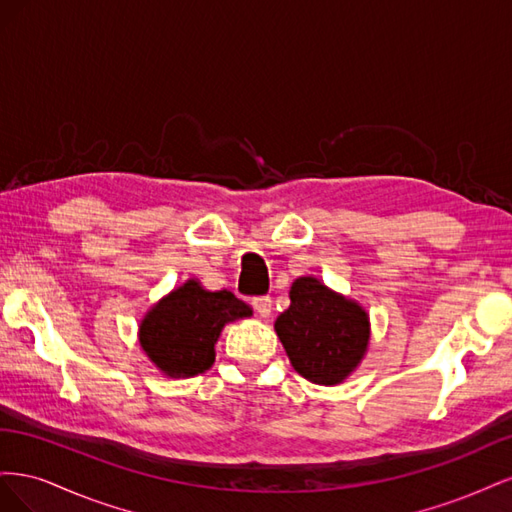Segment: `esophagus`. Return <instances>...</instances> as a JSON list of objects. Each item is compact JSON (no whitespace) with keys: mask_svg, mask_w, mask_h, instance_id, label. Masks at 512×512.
<instances>
[{"mask_svg":"<svg viewBox=\"0 0 512 512\" xmlns=\"http://www.w3.org/2000/svg\"><path fill=\"white\" fill-rule=\"evenodd\" d=\"M271 303H273L271 297H254V301H252L258 316H262V318H269L271 316Z\"/></svg>","mask_w":512,"mask_h":512,"instance_id":"esophagus-1","label":"esophagus"}]
</instances>
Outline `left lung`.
I'll return each instance as SVG.
<instances>
[{"label": "left lung", "instance_id": "1", "mask_svg": "<svg viewBox=\"0 0 512 512\" xmlns=\"http://www.w3.org/2000/svg\"><path fill=\"white\" fill-rule=\"evenodd\" d=\"M275 333L305 380L333 386L363 361L369 314L316 277H299L290 286V307L275 320Z\"/></svg>", "mask_w": 512, "mask_h": 512}]
</instances>
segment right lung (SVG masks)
<instances>
[{"label":"right lung","mask_w":512,"mask_h":512,"mask_svg":"<svg viewBox=\"0 0 512 512\" xmlns=\"http://www.w3.org/2000/svg\"><path fill=\"white\" fill-rule=\"evenodd\" d=\"M247 316H252V307L232 292H211L198 280H188L149 309L138 339L166 376L190 378L213 365L224 324Z\"/></svg>","instance_id":"obj_1"}]
</instances>
